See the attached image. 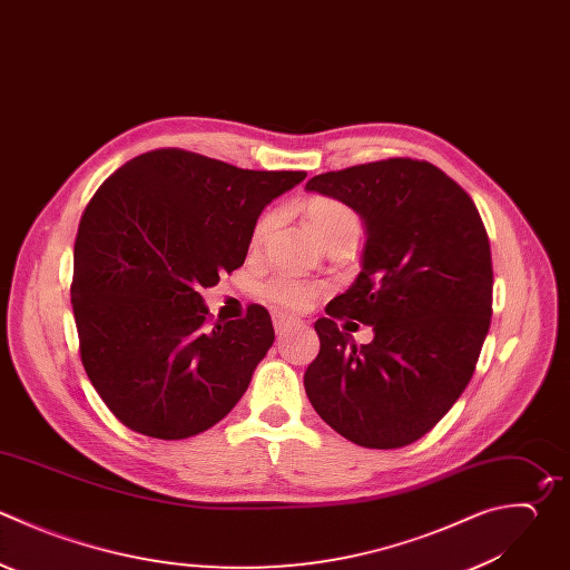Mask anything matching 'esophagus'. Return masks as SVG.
I'll return each instance as SVG.
<instances>
[{
    "instance_id": "1",
    "label": "esophagus",
    "mask_w": 570,
    "mask_h": 570,
    "mask_svg": "<svg viewBox=\"0 0 570 570\" xmlns=\"http://www.w3.org/2000/svg\"><path fill=\"white\" fill-rule=\"evenodd\" d=\"M272 318H274V330H276V334H285V332H289L294 325L301 323L298 318L287 316V314H283V312H274Z\"/></svg>"
}]
</instances>
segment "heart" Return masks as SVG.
I'll return each mask as SVG.
<instances>
[{
	"label": "heart",
	"mask_w": 570,
	"mask_h": 570,
	"mask_svg": "<svg viewBox=\"0 0 570 570\" xmlns=\"http://www.w3.org/2000/svg\"><path fill=\"white\" fill-rule=\"evenodd\" d=\"M274 218L276 216L272 212L261 216V220L254 227V236H252L254 245H261L267 238V234L274 227ZM307 220H309L314 234L321 238V243L330 240L336 234L356 229V216L352 214V209L345 207L343 203L330 200V198L309 200ZM318 292H321L318 285L303 281L294 274H276L265 283V296L283 307H289V309L309 307L316 301Z\"/></svg>",
	"instance_id": "heart-1"
}]
</instances>
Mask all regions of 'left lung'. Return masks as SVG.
<instances>
[{
  "label": "left lung",
  "instance_id": "left-lung-1",
  "mask_svg": "<svg viewBox=\"0 0 570 570\" xmlns=\"http://www.w3.org/2000/svg\"><path fill=\"white\" fill-rule=\"evenodd\" d=\"M305 189L341 200L365 225L356 281L314 323L321 352L305 392L352 443L403 448L441 421L474 372L492 314L485 227L472 198L423 160L327 171ZM336 317L372 324L375 338L356 348Z\"/></svg>",
  "mask_w": 570,
  "mask_h": 570
}]
</instances>
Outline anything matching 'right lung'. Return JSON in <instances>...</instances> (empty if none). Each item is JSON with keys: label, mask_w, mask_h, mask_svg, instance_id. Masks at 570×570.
Wrapping results in <instances>:
<instances>
[{"label": "right lung", "mask_w": 570, "mask_h": 570, "mask_svg": "<svg viewBox=\"0 0 570 570\" xmlns=\"http://www.w3.org/2000/svg\"><path fill=\"white\" fill-rule=\"evenodd\" d=\"M305 171H252L183 149L122 165L87 205L71 303L82 365L131 430L187 439L225 419L274 343L269 312L209 325L200 289L245 263L261 212Z\"/></svg>", "instance_id": "add662e5"}]
</instances>
